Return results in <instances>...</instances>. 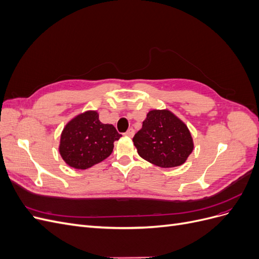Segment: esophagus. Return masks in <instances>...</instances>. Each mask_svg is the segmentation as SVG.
Segmentation results:
<instances>
[{
	"instance_id": "1",
	"label": "esophagus",
	"mask_w": 259,
	"mask_h": 259,
	"mask_svg": "<svg viewBox=\"0 0 259 259\" xmlns=\"http://www.w3.org/2000/svg\"><path fill=\"white\" fill-rule=\"evenodd\" d=\"M134 134H135V132H134V130H133V128H128L127 132L125 133V135L128 136V137H133V136H134Z\"/></svg>"
}]
</instances>
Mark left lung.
Listing matches in <instances>:
<instances>
[{
	"label": "left lung",
	"mask_w": 259,
	"mask_h": 259,
	"mask_svg": "<svg viewBox=\"0 0 259 259\" xmlns=\"http://www.w3.org/2000/svg\"><path fill=\"white\" fill-rule=\"evenodd\" d=\"M133 142L144 160L163 168L183 165L194 147L189 128L168 109L149 111Z\"/></svg>",
	"instance_id": "left-lung-1"
}]
</instances>
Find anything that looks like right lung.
<instances>
[{
  "instance_id": "add662e5",
  "label": "right lung",
  "mask_w": 259,
  "mask_h": 259,
  "mask_svg": "<svg viewBox=\"0 0 259 259\" xmlns=\"http://www.w3.org/2000/svg\"><path fill=\"white\" fill-rule=\"evenodd\" d=\"M120 137L112 124L100 122L97 110H88L65 125L58 151L68 166L86 169L107 159Z\"/></svg>"
}]
</instances>
